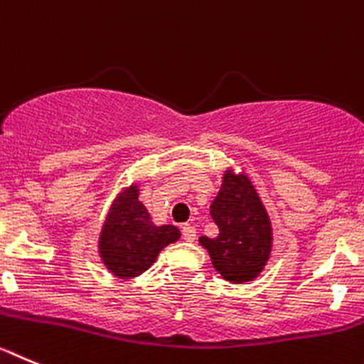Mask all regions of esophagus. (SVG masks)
<instances>
[{
	"label": "esophagus",
	"instance_id": "1",
	"mask_svg": "<svg viewBox=\"0 0 364 364\" xmlns=\"http://www.w3.org/2000/svg\"><path fill=\"white\" fill-rule=\"evenodd\" d=\"M181 234L185 241H194L196 239V228L192 225H183L181 227Z\"/></svg>",
	"mask_w": 364,
	"mask_h": 364
}]
</instances>
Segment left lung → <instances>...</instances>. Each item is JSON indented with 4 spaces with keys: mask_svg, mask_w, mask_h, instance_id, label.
I'll use <instances>...</instances> for the list:
<instances>
[{
    "mask_svg": "<svg viewBox=\"0 0 364 364\" xmlns=\"http://www.w3.org/2000/svg\"><path fill=\"white\" fill-rule=\"evenodd\" d=\"M210 215L219 234L212 239L203 235L199 243L208 250L214 268L232 283L252 281L268 259L272 230L267 210L247 176L225 174Z\"/></svg>",
    "mask_w": 364,
    "mask_h": 364,
    "instance_id": "1",
    "label": "left lung"
}]
</instances>
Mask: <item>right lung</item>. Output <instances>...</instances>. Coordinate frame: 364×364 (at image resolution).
<instances>
[{
  "label": "right lung",
  "instance_id": "obj_1",
  "mask_svg": "<svg viewBox=\"0 0 364 364\" xmlns=\"http://www.w3.org/2000/svg\"><path fill=\"white\" fill-rule=\"evenodd\" d=\"M179 230L172 225L156 227L132 186L114 203L100 239L103 263L117 277H136L149 270L159 252L174 243Z\"/></svg>",
  "mask_w": 364,
  "mask_h": 364
}]
</instances>
